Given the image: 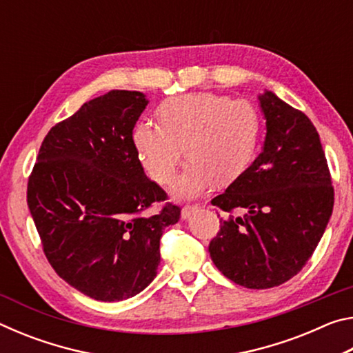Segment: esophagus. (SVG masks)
<instances>
[{
	"mask_svg": "<svg viewBox=\"0 0 353 353\" xmlns=\"http://www.w3.org/2000/svg\"><path fill=\"white\" fill-rule=\"evenodd\" d=\"M198 205H185L182 208V219H188L191 214H193L196 210H198Z\"/></svg>",
	"mask_w": 353,
	"mask_h": 353,
	"instance_id": "34e87169",
	"label": "esophagus"
}]
</instances>
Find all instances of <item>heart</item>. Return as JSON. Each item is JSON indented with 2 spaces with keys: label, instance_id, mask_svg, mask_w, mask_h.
I'll return each instance as SVG.
<instances>
[{
  "label": "heart",
  "instance_id": "obj_1",
  "mask_svg": "<svg viewBox=\"0 0 353 353\" xmlns=\"http://www.w3.org/2000/svg\"><path fill=\"white\" fill-rule=\"evenodd\" d=\"M159 123L140 119L132 143L140 162L159 183H170L185 154L190 160L172 185L179 199L204 194L248 168L259 139V118L248 101L216 93H188L166 99Z\"/></svg>",
  "mask_w": 353,
  "mask_h": 353
}]
</instances>
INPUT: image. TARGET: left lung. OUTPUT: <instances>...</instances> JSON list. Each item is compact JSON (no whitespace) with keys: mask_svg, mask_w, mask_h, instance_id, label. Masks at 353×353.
Segmentation results:
<instances>
[{"mask_svg":"<svg viewBox=\"0 0 353 353\" xmlns=\"http://www.w3.org/2000/svg\"><path fill=\"white\" fill-rule=\"evenodd\" d=\"M266 139L259 157L212 204L224 212L210 241L214 266L250 290L288 282L305 266L333 212L334 191L319 134L272 92L259 97ZM238 210L243 215H235Z\"/></svg>","mask_w":353,"mask_h":353,"instance_id":"8db88e82","label":"left lung"}]
</instances>
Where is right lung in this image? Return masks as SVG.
<instances>
[{
	"mask_svg": "<svg viewBox=\"0 0 353 353\" xmlns=\"http://www.w3.org/2000/svg\"><path fill=\"white\" fill-rule=\"evenodd\" d=\"M148 99L112 90L57 123L28 181V205L50 265L77 291L103 302L139 294L157 276L160 236L181 207L148 179L132 130Z\"/></svg>",
	"mask_w": 353,
	"mask_h": 353,
	"instance_id": "obj_1",
	"label": "right lung"
}]
</instances>
